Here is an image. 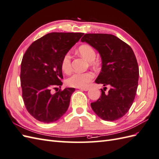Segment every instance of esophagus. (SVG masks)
<instances>
[{
	"label": "esophagus",
	"instance_id": "34e87169",
	"mask_svg": "<svg viewBox=\"0 0 159 159\" xmlns=\"http://www.w3.org/2000/svg\"><path fill=\"white\" fill-rule=\"evenodd\" d=\"M79 89L84 91H87L89 89V87H81V88H79Z\"/></svg>",
	"mask_w": 159,
	"mask_h": 159
}]
</instances>
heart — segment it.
I'll return each instance as SVG.
<instances>
[{"label":"heart","instance_id":"obj_1","mask_svg":"<svg viewBox=\"0 0 159 159\" xmlns=\"http://www.w3.org/2000/svg\"><path fill=\"white\" fill-rule=\"evenodd\" d=\"M79 53L88 61L91 62L96 57V53L91 47L82 45L79 48ZM61 68L63 72L68 74L71 71V56L70 53H66L63 57L61 61ZM94 75L91 72L73 73L66 80V83L70 87L81 88L86 87L90 81L93 79Z\"/></svg>","mask_w":159,"mask_h":159}]
</instances>
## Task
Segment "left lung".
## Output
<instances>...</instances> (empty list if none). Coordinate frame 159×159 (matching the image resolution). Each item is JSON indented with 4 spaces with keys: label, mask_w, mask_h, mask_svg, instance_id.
<instances>
[{
    "label": "left lung",
    "mask_w": 159,
    "mask_h": 159,
    "mask_svg": "<svg viewBox=\"0 0 159 159\" xmlns=\"http://www.w3.org/2000/svg\"><path fill=\"white\" fill-rule=\"evenodd\" d=\"M96 49L102 58V70L95 82L110 86L108 93L91 104L94 112L108 121L120 119L134 101L139 79V67L131 47L116 36L85 34L81 39Z\"/></svg>",
    "instance_id": "1"
}]
</instances>
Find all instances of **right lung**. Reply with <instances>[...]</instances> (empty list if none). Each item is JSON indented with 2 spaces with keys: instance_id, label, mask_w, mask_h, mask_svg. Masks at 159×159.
Instances as JSON below:
<instances>
[{
  "instance_id": "1",
  "label": "right lung",
  "mask_w": 159,
  "mask_h": 159,
  "mask_svg": "<svg viewBox=\"0 0 159 159\" xmlns=\"http://www.w3.org/2000/svg\"><path fill=\"white\" fill-rule=\"evenodd\" d=\"M84 33L51 32L32 43L21 64L22 98L28 112L45 123L57 121L67 111L75 88L61 87V61ZM58 89V88H57Z\"/></svg>"
}]
</instances>
